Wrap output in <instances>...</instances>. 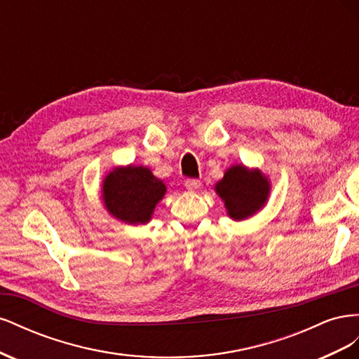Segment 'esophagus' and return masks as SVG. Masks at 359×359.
Returning <instances> with one entry per match:
<instances>
[{
  "mask_svg": "<svg viewBox=\"0 0 359 359\" xmlns=\"http://www.w3.org/2000/svg\"><path fill=\"white\" fill-rule=\"evenodd\" d=\"M201 186H202V182H201L199 180L190 178V180H187V181H186V189H187V190H190V191H194V190L201 189Z\"/></svg>",
  "mask_w": 359,
  "mask_h": 359,
  "instance_id": "obj_1",
  "label": "esophagus"
}]
</instances>
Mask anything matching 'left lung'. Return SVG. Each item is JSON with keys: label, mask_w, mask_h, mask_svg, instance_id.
<instances>
[{"label": "left lung", "mask_w": 359, "mask_h": 359, "mask_svg": "<svg viewBox=\"0 0 359 359\" xmlns=\"http://www.w3.org/2000/svg\"><path fill=\"white\" fill-rule=\"evenodd\" d=\"M271 184L259 169L233 165L224 172L223 180L215 184L232 220H245L256 214L268 201Z\"/></svg>", "instance_id": "obj_1"}]
</instances>
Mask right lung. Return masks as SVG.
Masks as SVG:
<instances>
[{
	"label": "right lung",
	"instance_id": "1",
	"mask_svg": "<svg viewBox=\"0 0 359 359\" xmlns=\"http://www.w3.org/2000/svg\"><path fill=\"white\" fill-rule=\"evenodd\" d=\"M166 186L145 166H121L103 180L102 198L107 212L127 224H145L156 205L163 199Z\"/></svg>",
	"mask_w": 359,
	"mask_h": 359
}]
</instances>
